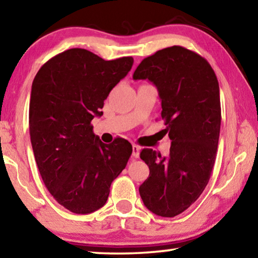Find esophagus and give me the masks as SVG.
<instances>
[{"label":"esophagus","instance_id":"34e87169","mask_svg":"<svg viewBox=\"0 0 258 258\" xmlns=\"http://www.w3.org/2000/svg\"><path fill=\"white\" fill-rule=\"evenodd\" d=\"M132 149H133L132 156L134 157V158H139V156H140V147L137 146V145H133Z\"/></svg>","mask_w":258,"mask_h":258}]
</instances>
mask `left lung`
Wrapping results in <instances>:
<instances>
[{"label":"left lung","mask_w":258,"mask_h":258,"mask_svg":"<svg viewBox=\"0 0 258 258\" xmlns=\"http://www.w3.org/2000/svg\"><path fill=\"white\" fill-rule=\"evenodd\" d=\"M133 78L157 87L164 135L171 140L167 157L148 148L140 152L150 169L140 196L156 215L174 217L200 197L215 163L221 128L217 77L202 55L174 45L143 59Z\"/></svg>","instance_id":"8db88e82"}]
</instances>
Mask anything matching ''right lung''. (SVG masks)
<instances>
[{
  "label": "right lung",
  "mask_w": 258,
  "mask_h": 258,
  "mask_svg": "<svg viewBox=\"0 0 258 258\" xmlns=\"http://www.w3.org/2000/svg\"><path fill=\"white\" fill-rule=\"evenodd\" d=\"M133 61H106L85 49H71L46 61L33 81L29 134L35 160L46 189L75 214L106 204L111 182L132 155L127 140L100 141L91 120L102 115L104 100Z\"/></svg>",
  "instance_id": "1"
}]
</instances>
